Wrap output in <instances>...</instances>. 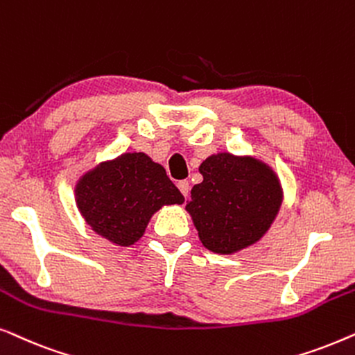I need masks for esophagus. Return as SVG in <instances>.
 I'll return each mask as SVG.
<instances>
[{"mask_svg": "<svg viewBox=\"0 0 355 355\" xmlns=\"http://www.w3.org/2000/svg\"><path fill=\"white\" fill-rule=\"evenodd\" d=\"M178 189L181 191V193L184 197L189 196V191H191V186H189V181L187 179H182V181L178 182Z\"/></svg>", "mask_w": 355, "mask_h": 355, "instance_id": "1", "label": "esophagus"}]
</instances>
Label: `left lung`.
I'll return each mask as SVG.
<instances>
[{
    "label": "left lung",
    "mask_w": 355,
    "mask_h": 355,
    "mask_svg": "<svg viewBox=\"0 0 355 355\" xmlns=\"http://www.w3.org/2000/svg\"><path fill=\"white\" fill-rule=\"evenodd\" d=\"M186 210L208 250L231 255L259 242L283 203L279 179L254 157L216 153L200 164Z\"/></svg>",
    "instance_id": "8db88e82"
}]
</instances>
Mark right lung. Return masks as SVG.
<instances>
[{
    "mask_svg": "<svg viewBox=\"0 0 355 355\" xmlns=\"http://www.w3.org/2000/svg\"><path fill=\"white\" fill-rule=\"evenodd\" d=\"M74 192L87 225L121 247L135 244L163 205L184 202L162 164L142 152L96 164L77 181Z\"/></svg>",
    "mask_w": 355,
    "mask_h": 355,
    "instance_id": "obj_1",
    "label": "right lung"
}]
</instances>
